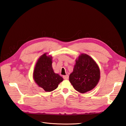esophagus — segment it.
Segmentation results:
<instances>
[{"instance_id":"obj_1","label":"esophagus","mask_w":126,"mask_h":126,"mask_svg":"<svg viewBox=\"0 0 126 126\" xmlns=\"http://www.w3.org/2000/svg\"><path fill=\"white\" fill-rule=\"evenodd\" d=\"M63 77L64 79H68V78H69V76H68V75H67H67H65V76H63Z\"/></svg>"}]
</instances>
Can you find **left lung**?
I'll return each mask as SVG.
<instances>
[{"label": "left lung", "mask_w": 126, "mask_h": 126, "mask_svg": "<svg viewBox=\"0 0 126 126\" xmlns=\"http://www.w3.org/2000/svg\"><path fill=\"white\" fill-rule=\"evenodd\" d=\"M99 79L100 69L95 61L84 53L79 55L69 75V82L74 88L81 93L87 92L97 86Z\"/></svg>", "instance_id": "left-lung-1"}]
</instances>
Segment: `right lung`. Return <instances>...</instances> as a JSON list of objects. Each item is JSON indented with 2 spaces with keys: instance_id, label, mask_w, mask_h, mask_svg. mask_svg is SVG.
<instances>
[{
  "instance_id": "1",
  "label": "right lung",
  "mask_w": 126,
  "mask_h": 126,
  "mask_svg": "<svg viewBox=\"0 0 126 126\" xmlns=\"http://www.w3.org/2000/svg\"><path fill=\"white\" fill-rule=\"evenodd\" d=\"M35 83L46 92L56 89L63 78L55 73L52 68V57L46 53L42 55L35 64L33 74Z\"/></svg>"
}]
</instances>
